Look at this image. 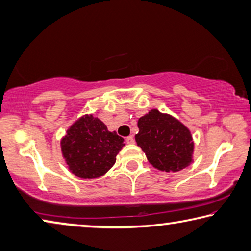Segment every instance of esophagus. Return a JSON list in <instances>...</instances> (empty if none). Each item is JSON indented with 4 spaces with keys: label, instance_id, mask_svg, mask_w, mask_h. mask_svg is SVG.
I'll return each mask as SVG.
<instances>
[{
    "label": "esophagus",
    "instance_id": "esophagus-1",
    "mask_svg": "<svg viewBox=\"0 0 251 251\" xmlns=\"http://www.w3.org/2000/svg\"><path fill=\"white\" fill-rule=\"evenodd\" d=\"M126 142L128 143V145H133V143H134L133 135H129V137H126Z\"/></svg>",
    "mask_w": 251,
    "mask_h": 251
}]
</instances>
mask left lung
<instances>
[{"label":"left lung","instance_id":"1","mask_svg":"<svg viewBox=\"0 0 251 251\" xmlns=\"http://www.w3.org/2000/svg\"><path fill=\"white\" fill-rule=\"evenodd\" d=\"M135 141L149 162L161 171H180L192 161V137L181 122L169 114L151 110L138 121Z\"/></svg>","mask_w":251,"mask_h":251}]
</instances>
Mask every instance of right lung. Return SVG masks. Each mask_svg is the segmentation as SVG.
I'll return each mask as SVG.
<instances>
[{"label":"right lung","mask_w":251,"mask_h":251,"mask_svg":"<svg viewBox=\"0 0 251 251\" xmlns=\"http://www.w3.org/2000/svg\"><path fill=\"white\" fill-rule=\"evenodd\" d=\"M123 141L116 131L110 132L101 120L87 114L68 130L61 149L72 174L82 179H94L111 169L125 146Z\"/></svg>","instance_id":"obj_1"}]
</instances>
